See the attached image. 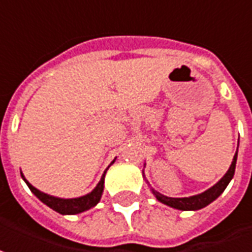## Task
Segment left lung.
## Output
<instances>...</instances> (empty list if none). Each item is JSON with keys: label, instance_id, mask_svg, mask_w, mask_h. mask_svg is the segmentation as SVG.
<instances>
[{"label": "left lung", "instance_id": "8db88e82", "mask_svg": "<svg viewBox=\"0 0 252 252\" xmlns=\"http://www.w3.org/2000/svg\"><path fill=\"white\" fill-rule=\"evenodd\" d=\"M236 160H237V151H236L235 158H233V162L230 164V167L226 171V174L222 177L220 181L217 182L214 187H211L207 189L206 192H203L200 195L189 196V197H167V196L162 195L159 192H156L152 189L154 195L156 196V199L166 206H170L173 209L182 210V211H189V210H200L206 206H209L210 203L214 202L218 196L221 195L222 192L225 190V188L228 187V184L230 180L235 176V169H236Z\"/></svg>", "mask_w": 252, "mask_h": 252}]
</instances>
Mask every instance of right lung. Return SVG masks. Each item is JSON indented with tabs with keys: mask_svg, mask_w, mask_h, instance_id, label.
<instances>
[{
	"mask_svg": "<svg viewBox=\"0 0 252 252\" xmlns=\"http://www.w3.org/2000/svg\"><path fill=\"white\" fill-rule=\"evenodd\" d=\"M114 162H115V160H114ZM104 174H105V173H104ZM104 174L103 177H101L100 182L97 184L96 188L93 189L90 193H88V195L85 196H81V197H76V199H60V197L46 195V193H43L41 190H38L36 188H34L30 182L24 178L23 174H22V177H23V180L26 181V184L29 185V188H30L31 192H32L41 202L45 203V204H46L48 207H50L52 210H55V211H57V213H60V214H63L64 216V214H79V213H83V211H86V210L94 207L97 203L100 202L104 190Z\"/></svg>",
	"mask_w": 252,
	"mask_h": 252,
	"instance_id": "add662e5",
	"label": "right lung"
}]
</instances>
